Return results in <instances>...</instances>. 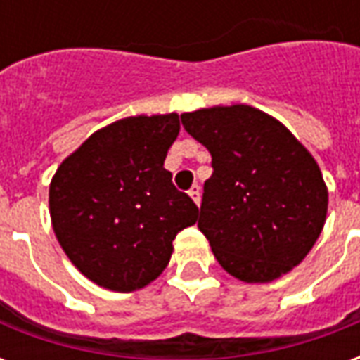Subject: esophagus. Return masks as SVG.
<instances>
[{"mask_svg": "<svg viewBox=\"0 0 360 360\" xmlns=\"http://www.w3.org/2000/svg\"><path fill=\"white\" fill-rule=\"evenodd\" d=\"M188 196L193 198V202L195 204H200V187H198V185H193L191 191H188Z\"/></svg>", "mask_w": 360, "mask_h": 360, "instance_id": "34e87169", "label": "esophagus"}]
</instances>
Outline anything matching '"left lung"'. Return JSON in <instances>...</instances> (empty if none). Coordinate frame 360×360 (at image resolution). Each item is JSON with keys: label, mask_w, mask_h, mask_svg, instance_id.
<instances>
[{"label": "left lung", "mask_w": 360, "mask_h": 360, "mask_svg": "<svg viewBox=\"0 0 360 360\" xmlns=\"http://www.w3.org/2000/svg\"><path fill=\"white\" fill-rule=\"evenodd\" d=\"M181 121L212 154L198 229L219 266L245 283H270L301 264L328 214V187L309 150L245 103L187 111Z\"/></svg>", "instance_id": "obj_1"}]
</instances>
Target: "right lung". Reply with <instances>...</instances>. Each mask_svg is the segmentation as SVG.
<instances>
[{"instance_id":"1","label":"right lung","mask_w":360,"mask_h":360,"mask_svg":"<svg viewBox=\"0 0 360 360\" xmlns=\"http://www.w3.org/2000/svg\"><path fill=\"white\" fill-rule=\"evenodd\" d=\"M179 115H133L98 129L59 164L50 216L61 249L96 285L131 293L165 270L173 239L198 218L164 167Z\"/></svg>"}]
</instances>
